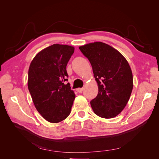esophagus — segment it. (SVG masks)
Listing matches in <instances>:
<instances>
[{
  "mask_svg": "<svg viewBox=\"0 0 159 159\" xmlns=\"http://www.w3.org/2000/svg\"><path fill=\"white\" fill-rule=\"evenodd\" d=\"M76 91H78V93H82V91H84V89L83 88H78L76 89Z\"/></svg>",
  "mask_w": 159,
  "mask_h": 159,
  "instance_id": "esophagus-1",
  "label": "esophagus"
}]
</instances>
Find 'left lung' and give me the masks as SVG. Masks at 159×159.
Returning a JSON list of instances; mask_svg holds the SVG:
<instances>
[{
	"label": "left lung",
	"instance_id": "8db88e82",
	"mask_svg": "<svg viewBox=\"0 0 159 159\" xmlns=\"http://www.w3.org/2000/svg\"><path fill=\"white\" fill-rule=\"evenodd\" d=\"M89 60L98 85V94L90 102L98 116L113 118L128 102L133 87L131 69L124 56L111 46L96 42L79 47Z\"/></svg>",
	"mask_w": 159,
	"mask_h": 159
}]
</instances>
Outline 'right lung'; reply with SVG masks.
Instances as JSON below:
<instances>
[{"instance_id":"obj_1","label":"right lung","mask_w":159,"mask_h":159,"mask_svg":"<svg viewBox=\"0 0 159 159\" xmlns=\"http://www.w3.org/2000/svg\"><path fill=\"white\" fill-rule=\"evenodd\" d=\"M74 48L53 44L34 57L28 70V88L35 107L50 123L68 117L75 97L68 81L66 66Z\"/></svg>"}]
</instances>
